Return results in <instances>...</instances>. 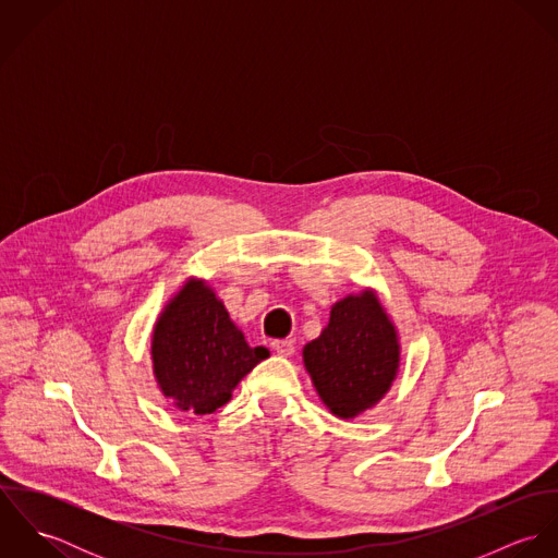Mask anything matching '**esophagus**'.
I'll list each match as a JSON object with an SVG mask.
<instances>
[{
	"mask_svg": "<svg viewBox=\"0 0 558 558\" xmlns=\"http://www.w3.org/2000/svg\"><path fill=\"white\" fill-rule=\"evenodd\" d=\"M272 352L279 354V356H292L294 354V341L292 339H275L270 343Z\"/></svg>",
	"mask_w": 558,
	"mask_h": 558,
	"instance_id": "1",
	"label": "esophagus"
}]
</instances>
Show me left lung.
Instances as JSON below:
<instances>
[{"instance_id": "1", "label": "left lung", "mask_w": 558, "mask_h": 558, "mask_svg": "<svg viewBox=\"0 0 558 558\" xmlns=\"http://www.w3.org/2000/svg\"><path fill=\"white\" fill-rule=\"evenodd\" d=\"M399 354L398 328L367 288L330 307L318 339L303 348V363L322 403L339 418H354L389 393Z\"/></svg>"}]
</instances>
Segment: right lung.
<instances>
[{"label":"right lung","instance_id":"right-lung-1","mask_svg":"<svg viewBox=\"0 0 558 558\" xmlns=\"http://www.w3.org/2000/svg\"><path fill=\"white\" fill-rule=\"evenodd\" d=\"M153 374L160 393L182 412L210 414L270 352L251 348L223 301L204 279H186L153 328Z\"/></svg>","mask_w":558,"mask_h":558}]
</instances>
